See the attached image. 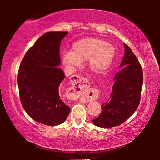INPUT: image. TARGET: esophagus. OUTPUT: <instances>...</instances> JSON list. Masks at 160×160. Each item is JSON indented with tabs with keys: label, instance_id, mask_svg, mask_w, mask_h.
Instances as JSON below:
<instances>
[{
	"label": "esophagus",
	"instance_id": "1",
	"mask_svg": "<svg viewBox=\"0 0 160 160\" xmlns=\"http://www.w3.org/2000/svg\"><path fill=\"white\" fill-rule=\"evenodd\" d=\"M89 82L86 78H81L79 76L74 77L70 88V99L75 100L85 98L87 100H89L92 97L89 96Z\"/></svg>",
	"mask_w": 160,
	"mask_h": 160
}]
</instances>
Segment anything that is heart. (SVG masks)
<instances>
[{
	"label": "heart",
	"instance_id": "obj_1",
	"mask_svg": "<svg viewBox=\"0 0 160 160\" xmlns=\"http://www.w3.org/2000/svg\"><path fill=\"white\" fill-rule=\"evenodd\" d=\"M115 49L102 39L86 38L76 41L71 52H65L62 62L65 65H78L89 60V68L97 73H105L112 64Z\"/></svg>",
	"mask_w": 160,
	"mask_h": 160
}]
</instances>
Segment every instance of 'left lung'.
I'll return each mask as SVG.
<instances>
[{
    "mask_svg": "<svg viewBox=\"0 0 160 160\" xmlns=\"http://www.w3.org/2000/svg\"><path fill=\"white\" fill-rule=\"evenodd\" d=\"M124 55L114 76L111 99L101 106L102 112L92 120L95 126L113 128L126 121L136 111L143 85V70L130 48L124 44Z\"/></svg>",
    "mask_w": 160,
    "mask_h": 160,
    "instance_id": "8db88e82",
    "label": "left lung"
}]
</instances>
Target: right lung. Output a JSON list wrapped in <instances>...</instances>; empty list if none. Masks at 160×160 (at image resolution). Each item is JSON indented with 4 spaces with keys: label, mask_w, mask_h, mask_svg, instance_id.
<instances>
[{
    "label": "right lung",
    "mask_w": 160,
    "mask_h": 160,
    "mask_svg": "<svg viewBox=\"0 0 160 160\" xmlns=\"http://www.w3.org/2000/svg\"><path fill=\"white\" fill-rule=\"evenodd\" d=\"M68 33L52 31L41 36L25 54L19 68L22 107L32 119L45 125L63 123L71 111L61 99L60 85L65 74L58 68L61 41Z\"/></svg>",
    "instance_id": "add662e5"
}]
</instances>
